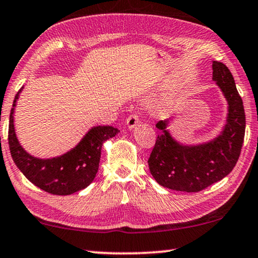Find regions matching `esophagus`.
I'll return each mask as SVG.
<instances>
[{
	"label": "esophagus",
	"instance_id": "obj_1",
	"mask_svg": "<svg viewBox=\"0 0 258 258\" xmlns=\"http://www.w3.org/2000/svg\"><path fill=\"white\" fill-rule=\"evenodd\" d=\"M139 122V117L137 114H131V116L126 119V126H127L128 130H133Z\"/></svg>",
	"mask_w": 258,
	"mask_h": 258
}]
</instances>
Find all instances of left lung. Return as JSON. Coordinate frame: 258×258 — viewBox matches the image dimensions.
I'll return each mask as SVG.
<instances>
[{"instance_id":"8db88e82","label":"left lung","mask_w":258,"mask_h":258,"mask_svg":"<svg viewBox=\"0 0 258 258\" xmlns=\"http://www.w3.org/2000/svg\"><path fill=\"white\" fill-rule=\"evenodd\" d=\"M212 67V80L227 102L226 124L213 139L183 144L168 128L171 119L157 122L162 134L157 136L148 166L156 182L167 189L202 191L226 177L239 160L245 131L243 102L227 66L213 61Z\"/></svg>"}]
</instances>
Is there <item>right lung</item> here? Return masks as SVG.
<instances>
[{
	"label": "right lung",
	"mask_w": 258,
	"mask_h": 258,
	"mask_svg": "<svg viewBox=\"0 0 258 258\" xmlns=\"http://www.w3.org/2000/svg\"><path fill=\"white\" fill-rule=\"evenodd\" d=\"M15 96L9 119V147L17 168L31 183L48 194L68 196L89 186L98 171L102 146L120 131L113 126H94L79 144L59 156L41 159L31 155L19 142L14 124L17 99Z\"/></svg>",
	"instance_id": "1"
}]
</instances>
